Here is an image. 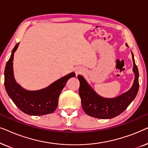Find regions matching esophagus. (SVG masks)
<instances>
[{"label":"esophagus","mask_w":148,"mask_h":148,"mask_svg":"<svg viewBox=\"0 0 148 148\" xmlns=\"http://www.w3.org/2000/svg\"><path fill=\"white\" fill-rule=\"evenodd\" d=\"M75 72L76 75H78L82 74L84 72V69L83 67H81V66H78V67H77L75 69Z\"/></svg>","instance_id":"34e87169"}]
</instances>
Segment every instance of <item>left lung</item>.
<instances>
[{"mask_svg":"<svg viewBox=\"0 0 148 148\" xmlns=\"http://www.w3.org/2000/svg\"><path fill=\"white\" fill-rule=\"evenodd\" d=\"M131 54L133 62V71L135 74L133 86L127 92L115 98H107L100 96L84 77L81 75L77 76L80 83L79 94L82 100V108L87 114L97 119H112L126 110L134 100L139 90V71L132 52Z\"/></svg>","mask_w":148,"mask_h":148,"instance_id":"left-lung-1","label":"left lung"}]
</instances>
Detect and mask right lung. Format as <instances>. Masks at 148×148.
Listing matches in <instances>:
<instances>
[{"label": "right lung", "mask_w": 148, "mask_h": 148, "mask_svg": "<svg viewBox=\"0 0 148 148\" xmlns=\"http://www.w3.org/2000/svg\"><path fill=\"white\" fill-rule=\"evenodd\" d=\"M19 42L12 50L5 69V86L10 98L16 106L25 114L41 116L53 112L57 108L58 97L66 83L75 76L74 72L62 77L45 88L38 90H27L16 82L13 73L14 54Z\"/></svg>", "instance_id": "obj_1"}]
</instances>
